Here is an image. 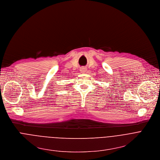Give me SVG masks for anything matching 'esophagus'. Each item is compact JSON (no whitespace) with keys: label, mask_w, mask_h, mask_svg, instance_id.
<instances>
[{"label":"esophagus","mask_w":160,"mask_h":160,"mask_svg":"<svg viewBox=\"0 0 160 160\" xmlns=\"http://www.w3.org/2000/svg\"><path fill=\"white\" fill-rule=\"evenodd\" d=\"M81 72H82V73H84V72H86V68H85L84 67H81Z\"/></svg>","instance_id":"esophagus-1"}]
</instances>
